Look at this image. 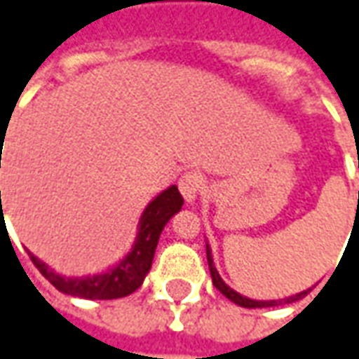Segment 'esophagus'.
Returning a JSON list of instances; mask_svg holds the SVG:
<instances>
[{
    "label": "esophagus",
    "mask_w": 359,
    "mask_h": 359,
    "mask_svg": "<svg viewBox=\"0 0 359 359\" xmlns=\"http://www.w3.org/2000/svg\"><path fill=\"white\" fill-rule=\"evenodd\" d=\"M179 189L180 194H182V198L187 200V202H194V200L198 198L200 189H202V179H200V175H196V172H187V175H182V179L179 180Z\"/></svg>",
    "instance_id": "1"
}]
</instances>
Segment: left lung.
Returning a JSON list of instances; mask_svg holds the SVG:
<instances>
[{
  "instance_id": "left-lung-1",
  "label": "left lung",
  "mask_w": 359,
  "mask_h": 359,
  "mask_svg": "<svg viewBox=\"0 0 359 359\" xmlns=\"http://www.w3.org/2000/svg\"><path fill=\"white\" fill-rule=\"evenodd\" d=\"M206 257H208V267H210V275H212V283H214V287L218 289V291L226 297V299H230L231 302H236V304H240L243 309H267V306H279L283 302H294L302 299L306 292L311 291H302L297 292V294H291V297H285V299H277V301H253V299H248V297H243L238 291H233L231 287H228L224 279L220 277V273L216 269V265H214V259H212V250L210 245L206 243Z\"/></svg>"
}]
</instances>
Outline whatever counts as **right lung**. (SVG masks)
I'll list each match as a JSON object with an SVG mask.
<instances>
[{"instance_id": "right-lung-1", "label": "right lung", "mask_w": 359, "mask_h": 359, "mask_svg": "<svg viewBox=\"0 0 359 359\" xmlns=\"http://www.w3.org/2000/svg\"><path fill=\"white\" fill-rule=\"evenodd\" d=\"M182 204L184 200L175 184L157 194L139 218L137 238L128 251V255L106 271L82 275V277H67L48 267L45 262H41L29 251L31 262L35 263V267L43 273V277L53 283L58 291L70 297L88 299V301H111V299L128 297L133 291H137L145 281L159 243L161 231L167 226V222L177 212H180Z\"/></svg>"}]
</instances>
